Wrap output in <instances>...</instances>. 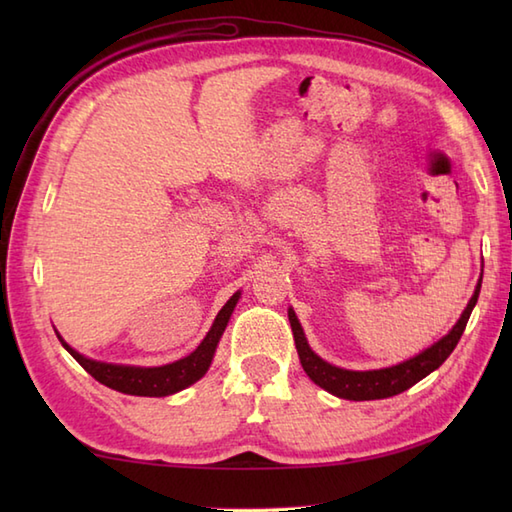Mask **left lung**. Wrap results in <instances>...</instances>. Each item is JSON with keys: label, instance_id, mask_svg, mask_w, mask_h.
<instances>
[{"label": "left lung", "instance_id": "8db88e82", "mask_svg": "<svg viewBox=\"0 0 512 512\" xmlns=\"http://www.w3.org/2000/svg\"><path fill=\"white\" fill-rule=\"evenodd\" d=\"M480 288H482V279L477 281L475 295L471 297L469 306H466V310L462 312L460 321L453 325V330L447 336H442L438 343H433L422 354L409 358L405 363L385 367V369H372V372H350V369H341L325 363L323 358H319L310 350L306 336H303V330L297 321V314L288 310L292 336H295V345H297L303 372H306L319 387L345 400H378V398L402 394V391L416 385L424 376H429L433 369H438L451 356L455 345H458V341L462 339L466 323H469L477 297H480Z\"/></svg>", "mask_w": 512, "mask_h": 512}]
</instances>
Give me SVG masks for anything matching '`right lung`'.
I'll return each mask as SVG.
<instances>
[{
  "label": "right lung",
  "instance_id": "1",
  "mask_svg": "<svg viewBox=\"0 0 512 512\" xmlns=\"http://www.w3.org/2000/svg\"><path fill=\"white\" fill-rule=\"evenodd\" d=\"M237 299H239V292H235V295L226 301V306L215 317L209 334L204 336V341L198 345V350L180 358L176 363H169L162 367H127V365L92 361V358H85L79 352H74L59 334L57 336L65 350L74 356V361L79 363L92 378L99 380L101 385L129 396L160 398V396L176 394V391L193 385L195 380H200L206 374V369H209L213 361L215 347L220 343V336L226 328L228 319H231V312L235 308Z\"/></svg>",
  "mask_w": 512,
  "mask_h": 512
}]
</instances>
